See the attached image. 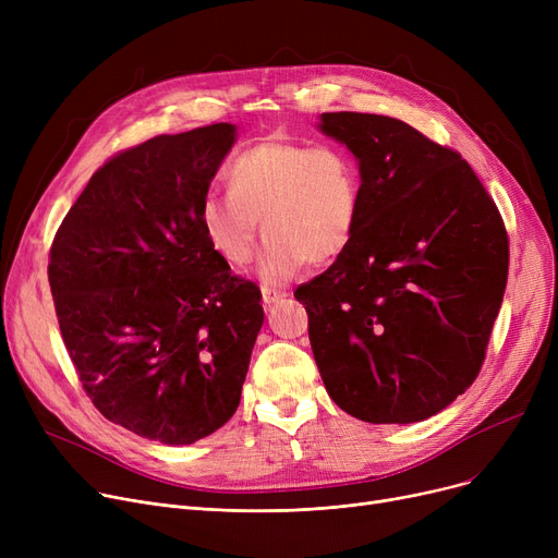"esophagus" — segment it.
I'll list each match as a JSON object with an SVG mask.
<instances>
[{
    "label": "esophagus",
    "instance_id": "esophagus-1",
    "mask_svg": "<svg viewBox=\"0 0 558 558\" xmlns=\"http://www.w3.org/2000/svg\"><path fill=\"white\" fill-rule=\"evenodd\" d=\"M284 296H287L284 289H276V287H267V284L262 287V301H264V305H274V303L282 301Z\"/></svg>",
    "mask_w": 558,
    "mask_h": 558
}]
</instances>
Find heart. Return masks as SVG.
Masks as SVG:
<instances>
[{
	"label": "heart",
	"mask_w": 558,
	"mask_h": 558,
	"mask_svg": "<svg viewBox=\"0 0 558 558\" xmlns=\"http://www.w3.org/2000/svg\"><path fill=\"white\" fill-rule=\"evenodd\" d=\"M226 194L201 203V226L232 267H246L267 234L259 276L282 282L307 262L339 257L353 242L362 210V175L341 146L264 140L228 167ZM263 226H258V221Z\"/></svg>",
	"instance_id": "b5f03b06"
}]
</instances>
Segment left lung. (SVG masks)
I'll use <instances>...</instances> for the list:
<instances>
[{"label":"left lung","instance_id":"1","mask_svg":"<svg viewBox=\"0 0 558 558\" xmlns=\"http://www.w3.org/2000/svg\"><path fill=\"white\" fill-rule=\"evenodd\" d=\"M360 162L350 246L296 289L330 398L366 423H418L475 383L509 276V234L459 151L393 117L324 112Z\"/></svg>","mask_w":558,"mask_h":558}]
</instances>
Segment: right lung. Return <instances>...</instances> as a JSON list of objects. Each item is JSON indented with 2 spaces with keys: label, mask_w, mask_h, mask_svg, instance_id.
Instances as JSON below:
<instances>
[{
  "label": "right lung",
  "mask_w": 558,
  "mask_h": 558,
  "mask_svg": "<svg viewBox=\"0 0 558 558\" xmlns=\"http://www.w3.org/2000/svg\"><path fill=\"white\" fill-rule=\"evenodd\" d=\"M232 124L156 135L108 158L58 226L49 287L83 391L114 425L169 446L240 404L264 312L201 226Z\"/></svg>",
  "instance_id": "obj_1"
}]
</instances>
